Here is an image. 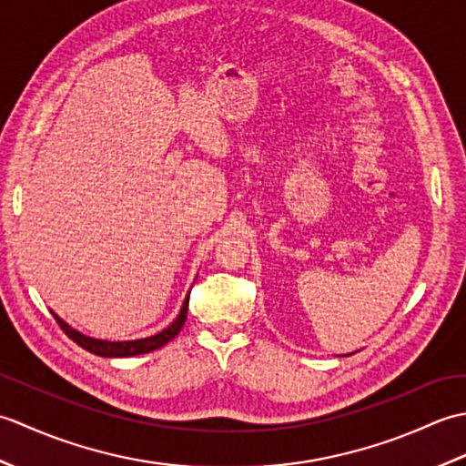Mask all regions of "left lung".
I'll return each instance as SVG.
<instances>
[{
    "label": "left lung",
    "instance_id": "left-lung-1",
    "mask_svg": "<svg viewBox=\"0 0 466 466\" xmlns=\"http://www.w3.org/2000/svg\"><path fill=\"white\" fill-rule=\"evenodd\" d=\"M350 354H354V352H350ZM350 354H346V356H350Z\"/></svg>",
    "mask_w": 466,
    "mask_h": 466
}]
</instances>
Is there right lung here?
<instances>
[{
  "label": "right lung",
  "mask_w": 466,
  "mask_h": 466,
  "mask_svg": "<svg viewBox=\"0 0 466 466\" xmlns=\"http://www.w3.org/2000/svg\"><path fill=\"white\" fill-rule=\"evenodd\" d=\"M187 302H190V296H186V300L180 309V314L176 316V320L166 326L162 332H157L154 336H146V339H137V340H100V339H92V336H86L80 330H76L69 326L67 322H64L62 319L56 312L54 319L59 324V329H62L69 339H72L77 346H82L84 350L97 354V356H104V359H124V356H137V354H146V352H152L162 349L164 344L170 342L172 339H176V334L182 330V326L186 322V316H187Z\"/></svg>",
  "instance_id": "add662e5"
}]
</instances>
